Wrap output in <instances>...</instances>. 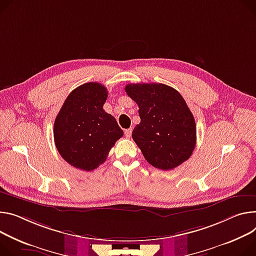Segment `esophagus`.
<instances>
[{"instance_id": "obj_1", "label": "esophagus", "mask_w": 256, "mask_h": 256, "mask_svg": "<svg viewBox=\"0 0 256 256\" xmlns=\"http://www.w3.org/2000/svg\"><path fill=\"white\" fill-rule=\"evenodd\" d=\"M132 128H128V130H124V134H126V138H130V136H132Z\"/></svg>"}]
</instances>
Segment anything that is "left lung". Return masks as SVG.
<instances>
[{"label":"left lung","instance_id":"8db88e82","mask_svg":"<svg viewBox=\"0 0 256 256\" xmlns=\"http://www.w3.org/2000/svg\"><path fill=\"white\" fill-rule=\"evenodd\" d=\"M141 122L132 136L151 166L170 170L188 160L196 146L194 116L180 92L164 84H128Z\"/></svg>","mask_w":256,"mask_h":256}]
</instances>
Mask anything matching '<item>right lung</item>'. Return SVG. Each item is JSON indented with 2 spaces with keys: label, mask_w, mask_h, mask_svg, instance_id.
I'll list each match as a JSON object with an SVG mask.
<instances>
[{
  "label": "right lung",
  "mask_w": 256,
  "mask_h": 256,
  "mask_svg": "<svg viewBox=\"0 0 256 256\" xmlns=\"http://www.w3.org/2000/svg\"><path fill=\"white\" fill-rule=\"evenodd\" d=\"M107 88L86 82L64 101L54 122V141L62 158L82 170L90 172L106 160L124 130L103 109Z\"/></svg>",
  "instance_id": "obj_1"
}]
</instances>
